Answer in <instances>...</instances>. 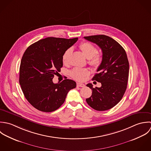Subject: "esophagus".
Returning a JSON list of instances; mask_svg holds the SVG:
<instances>
[{
	"label": "esophagus",
	"instance_id": "34e87169",
	"mask_svg": "<svg viewBox=\"0 0 151 151\" xmlns=\"http://www.w3.org/2000/svg\"><path fill=\"white\" fill-rule=\"evenodd\" d=\"M77 87H81V88H83L85 87V85L83 83H77Z\"/></svg>",
	"mask_w": 151,
	"mask_h": 151
}]
</instances>
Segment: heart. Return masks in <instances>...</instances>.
I'll list each match as a JSON object with an SVG mask.
<instances>
[{"label": "heart", "instance_id": "1", "mask_svg": "<svg viewBox=\"0 0 151 151\" xmlns=\"http://www.w3.org/2000/svg\"><path fill=\"white\" fill-rule=\"evenodd\" d=\"M79 48L88 59V63L90 65L94 68H98L100 65L102 61V57L98 53V50L94 45L90 42H85L79 45ZM72 53V48H68L64 52L62 58L63 64L66 65L69 63ZM89 73L90 72L88 69L75 68L70 71V73L71 77L76 81H82L89 75Z\"/></svg>", "mask_w": 151, "mask_h": 151}]
</instances>
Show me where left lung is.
<instances>
[{
    "label": "left lung",
    "instance_id": "left-lung-1",
    "mask_svg": "<svg viewBox=\"0 0 151 151\" xmlns=\"http://www.w3.org/2000/svg\"><path fill=\"white\" fill-rule=\"evenodd\" d=\"M84 38L97 44L103 52L97 73L92 78L101 83V86L93 88L91 83L86 85L92 90L86 102L96 110H109L120 101L127 89L129 75L127 54L119 42L109 36L96 35Z\"/></svg>",
    "mask_w": 151,
    "mask_h": 151
}]
</instances>
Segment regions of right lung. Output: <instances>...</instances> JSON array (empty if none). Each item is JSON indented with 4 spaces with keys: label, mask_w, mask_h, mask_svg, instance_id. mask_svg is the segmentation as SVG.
Here are the masks:
<instances>
[{
    "label": "right lung",
    "mask_w": 151,
    "mask_h": 151,
    "mask_svg": "<svg viewBox=\"0 0 151 151\" xmlns=\"http://www.w3.org/2000/svg\"><path fill=\"white\" fill-rule=\"evenodd\" d=\"M78 40L48 37L31 44L24 52L19 83L25 97L36 109L43 112L57 110L68 91L76 88V83L72 80L54 83L52 79L63 66V54Z\"/></svg>",
    "instance_id": "add662e5"
}]
</instances>
